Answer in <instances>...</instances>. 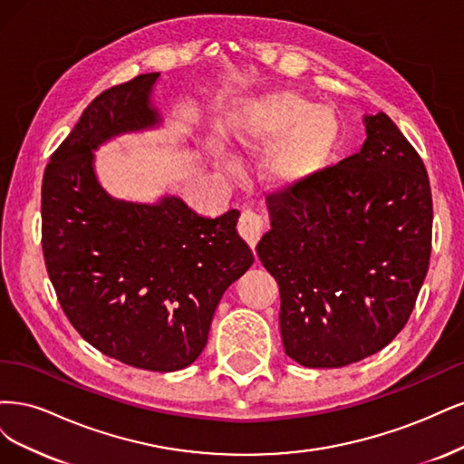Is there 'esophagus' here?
Returning a JSON list of instances; mask_svg holds the SVG:
<instances>
[{"label": "esophagus", "mask_w": 464, "mask_h": 464, "mask_svg": "<svg viewBox=\"0 0 464 464\" xmlns=\"http://www.w3.org/2000/svg\"><path fill=\"white\" fill-rule=\"evenodd\" d=\"M237 227H238V233H241V237L250 245V248H254V246H256V243L260 241V237H262L264 219L256 212L245 210L241 214V219H238Z\"/></svg>", "instance_id": "esophagus-1"}]
</instances>
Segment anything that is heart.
<instances>
[{"label": "heart", "mask_w": 464, "mask_h": 464, "mask_svg": "<svg viewBox=\"0 0 464 464\" xmlns=\"http://www.w3.org/2000/svg\"><path fill=\"white\" fill-rule=\"evenodd\" d=\"M341 125L335 111L293 91L238 100L231 111V139L245 154H267L262 175L272 188H291L318 175L330 161ZM233 169V161L221 158Z\"/></svg>", "instance_id": "b5f03b06"}]
</instances>
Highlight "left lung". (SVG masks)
<instances>
[{"label": "left lung", "mask_w": 464, "mask_h": 464, "mask_svg": "<svg viewBox=\"0 0 464 464\" xmlns=\"http://www.w3.org/2000/svg\"><path fill=\"white\" fill-rule=\"evenodd\" d=\"M362 150L267 197L258 258L281 295L287 356L341 368L405 327L431 252L424 161L385 113L366 115Z\"/></svg>", "instance_id": "left-lung-1"}]
</instances>
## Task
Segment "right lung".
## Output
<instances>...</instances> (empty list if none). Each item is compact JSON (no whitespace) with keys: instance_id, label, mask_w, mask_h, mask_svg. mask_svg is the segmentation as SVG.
<instances>
[{"instance_id":"add662e5","label":"right lung","mask_w":464,"mask_h":464,"mask_svg":"<svg viewBox=\"0 0 464 464\" xmlns=\"http://www.w3.org/2000/svg\"><path fill=\"white\" fill-rule=\"evenodd\" d=\"M160 72L103 91L59 144L42 181V250L65 316L84 341L123 364L175 372L208 343L221 295L254 262L238 212L202 218L177 197L115 200L94 150L161 123L150 94Z\"/></svg>"}]
</instances>
